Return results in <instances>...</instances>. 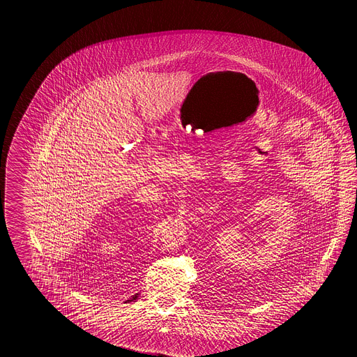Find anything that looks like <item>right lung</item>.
I'll use <instances>...</instances> for the list:
<instances>
[{"label": "right lung", "instance_id": "obj_1", "mask_svg": "<svg viewBox=\"0 0 357 357\" xmlns=\"http://www.w3.org/2000/svg\"><path fill=\"white\" fill-rule=\"evenodd\" d=\"M137 297H139V293H136L135 296H132V300H128V301H136V300H137Z\"/></svg>", "mask_w": 357, "mask_h": 357}]
</instances>
